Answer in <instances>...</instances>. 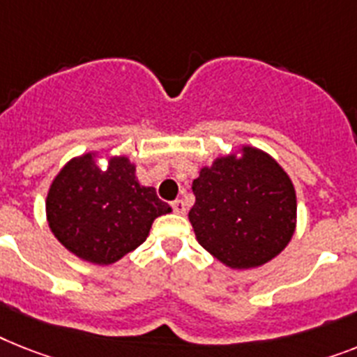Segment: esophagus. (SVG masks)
Returning a JSON list of instances; mask_svg holds the SVG:
<instances>
[{
    "instance_id": "obj_1",
    "label": "esophagus",
    "mask_w": 357,
    "mask_h": 357,
    "mask_svg": "<svg viewBox=\"0 0 357 357\" xmlns=\"http://www.w3.org/2000/svg\"><path fill=\"white\" fill-rule=\"evenodd\" d=\"M172 208L176 215H184L185 210H188V208H185V202L181 199L175 200V202H172Z\"/></svg>"
}]
</instances>
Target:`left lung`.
<instances>
[{
	"mask_svg": "<svg viewBox=\"0 0 357 357\" xmlns=\"http://www.w3.org/2000/svg\"><path fill=\"white\" fill-rule=\"evenodd\" d=\"M191 190L190 222L206 252L231 270H252L275 259L296 234L294 182L275 158L241 146L202 166Z\"/></svg>",
	"mask_w": 357,
	"mask_h": 357,
	"instance_id": "8db88e82",
	"label": "left lung"
}]
</instances>
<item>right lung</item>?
Listing matches in <instances>:
<instances>
[{
	"label": "right lung",
	"instance_id": "1",
	"mask_svg": "<svg viewBox=\"0 0 357 357\" xmlns=\"http://www.w3.org/2000/svg\"><path fill=\"white\" fill-rule=\"evenodd\" d=\"M100 151L73 157L52 178L45 199L47 225L58 243L85 263L109 266L137 250L153 220L172 213L157 190L137 178V164L126 155Z\"/></svg>",
	"mask_w": 357,
	"mask_h": 357
}]
</instances>
